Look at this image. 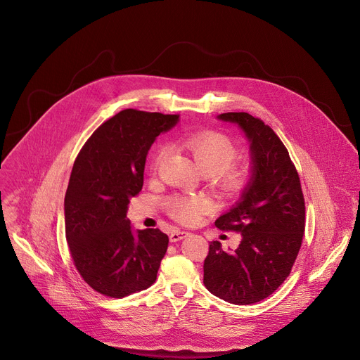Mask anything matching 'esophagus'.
<instances>
[{"label": "esophagus", "mask_w": 360, "mask_h": 360, "mask_svg": "<svg viewBox=\"0 0 360 360\" xmlns=\"http://www.w3.org/2000/svg\"><path fill=\"white\" fill-rule=\"evenodd\" d=\"M187 236H188L187 231H183V230H173L172 234H170V241H172V243H176V241L183 240V238L187 237Z\"/></svg>", "instance_id": "obj_1"}]
</instances>
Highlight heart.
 <instances>
[{"label":"heart","mask_w":360,"mask_h":360,"mask_svg":"<svg viewBox=\"0 0 360 360\" xmlns=\"http://www.w3.org/2000/svg\"><path fill=\"white\" fill-rule=\"evenodd\" d=\"M184 148L194 156L202 173L226 195L241 193L251 181L248 166L234 163L240 150L226 133L219 130H202L187 134L183 139ZM169 153L166 145H159L153 153L150 169L158 173ZM165 207L172 217L184 224L195 223L210 207L207 198L190 194H173L165 200Z\"/></svg>","instance_id":"1"}]
</instances>
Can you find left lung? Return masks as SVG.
I'll use <instances>...</instances> for the list:
<instances>
[{
	"label": "left lung",
	"instance_id": "left-lung-1",
	"mask_svg": "<svg viewBox=\"0 0 360 360\" xmlns=\"http://www.w3.org/2000/svg\"><path fill=\"white\" fill-rule=\"evenodd\" d=\"M251 141L252 177L241 201L215 220L223 231L240 233L233 252L211 241L204 259V285L236 305L268 298L288 278L305 233V198L288 150L261 119L245 112L221 113Z\"/></svg>",
	"mask_w": 360,
	"mask_h": 360
}]
</instances>
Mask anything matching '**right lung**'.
<instances>
[{"label": "right lung", "instance_id": "right-lung-1", "mask_svg": "<svg viewBox=\"0 0 360 360\" xmlns=\"http://www.w3.org/2000/svg\"><path fill=\"white\" fill-rule=\"evenodd\" d=\"M179 115L124 109L86 140L65 194V234L82 279L96 292L124 298L155 283L169 237L159 229L133 234L126 217L130 197L143 187L155 139Z\"/></svg>", "mask_w": 360, "mask_h": 360}]
</instances>
